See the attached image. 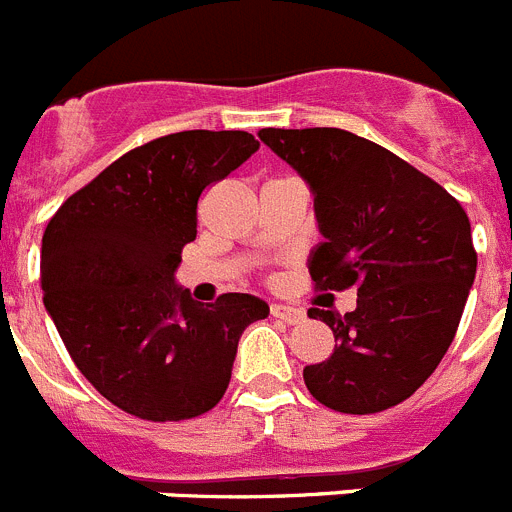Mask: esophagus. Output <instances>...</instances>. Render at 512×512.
I'll use <instances>...</instances> for the list:
<instances>
[{
    "mask_svg": "<svg viewBox=\"0 0 512 512\" xmlns=\"http://www.w3.org/2000/svg\"><path fill=\"white\" fill-rule=\"evenodd\" d=\"M271 315L277 320H282V323L287 325H297L305 320V310L302 307H292V305H279V302H274L271 305Z\"/></svg>",
    "mask_w": 512,
    "mask_h": 512,
    "instance_id": "1",
    "label": "esophagus"
}]
</instances>
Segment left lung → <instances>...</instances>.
<instances>
[{
	"instance_id": "left-lung-1",
	"label": "left lung",
	"mask_w": 512,
	"mask_h": 512,
	"mask_svg": "<svg viewBox=\"0 0 512 512\" xmlns=\"http://www.w3.org/2000/svg\"><path fill=\"white\" fill-rule=\"evenodd\" d=\"M305 179L323 243L307 269L320 289H356V310L310 307L336 348L305 366L325 408L366 415L408 400L441 364L477 274L472 225L441 184L387 148L338 128L259 130Z\"/></svg>"
}]
</instances>
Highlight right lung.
I'll return each instance as SVG.
<instances>
[{"label":"right lung","mask_w":512,"mask_h":512,"mask_svg":"<svg viewBox=\"0 0 512 512\" xmlns=\"http://www.w3.org/2000/svg\"><path fill=\"white\" fill-rule=\"evenodd\" d=\"M256 151L243 130L164 135L117 158L45 228V310L79 372L135 418L166 423L215 408L243 330L269 315L243 292L194 302L174 279L197 238L200 194Z\"/></svg>","instance_id":"add662e5"}]
</instances>
